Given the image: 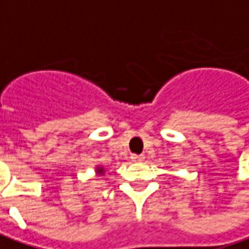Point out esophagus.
Instances as JSON below:
<instances>
[{"label":"esophagus","mask_w":249,"mask_h":249,"mask_svg":"<svg viewBox=\"0 0 249 249\" xmlns=\"http://www.w3.org/2000/svg\"><path fill=\"white\" fill-rule=\"evenodd\" d=\"M131 160H132L133 162H142V161L144 160V156H138V154H132V156H131Z\"/></svg>","instance_id":"obj_1"}]
</instances>
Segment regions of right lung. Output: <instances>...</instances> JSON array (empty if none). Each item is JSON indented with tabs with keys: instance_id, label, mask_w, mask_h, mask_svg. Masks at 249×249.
<instances>
[{
	"instance_id": "right-lung-1",
	"label": "right lung",
	"mask_w": 249,
	"mask_h": 249,
	"mask_svg": "<svg viewBox=\"0 0 249 249\" xmlns=\"http://www.w3.org/2000/svg\"><path fill=\"white\" fill-rule=\"evenodd\" d=\"M98 174H100V175H103V168H98V171H96Z\"/></svg>"
}]
</instances>
